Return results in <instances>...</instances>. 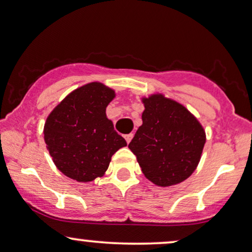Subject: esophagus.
Here are the masks:
<instances>
[{
    "label": "esophagus",
    "mask_w": 252,
    "mask_h": 252,
    "mask_svg": "<svg viewBox=\"0 0 252 252\" xmlns=\"http://www.w3.org/2000/svg\"><path fill=\"white\" fill-rule=\"evenodd\" d=\"M132 139H133V134H132V133H131V134H126V135H125V140L127 141V144H129Z\"/></svg>",
    "instance_id": "1"
}]
</instances>
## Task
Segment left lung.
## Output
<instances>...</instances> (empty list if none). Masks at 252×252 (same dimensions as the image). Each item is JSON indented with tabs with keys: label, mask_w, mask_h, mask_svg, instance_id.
<instances>
[{
	"label": "left lung",
	"mask_w": 252,
	"mask_h": 252,
	"mask_svg": "<svg viewBox=\"0 0 252 252\" xmlns=\"http://www.w3.org/2000/svg\"><path fill=\"white\" fill-rule=\"evenodd\" d=\"M142 125L128 147L142 173L161 187L186 180L196 168L206 134L196 118L179 102L155 94L144 99Z\"/></svg>",
	"instance_id": "1"
}]
</instances>
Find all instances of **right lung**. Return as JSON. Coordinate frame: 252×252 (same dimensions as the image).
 <instances>
[{"mask_svg": "<svg viewBox=\"0 0 252 252\" xmlns=\"http://www.w3.org/2000/svg\"><path fill=\"white\" fill-rule=\"evenodd\" d=\"M114 92L91 83L70 93L51 112L44 126V140L62 173L79 182L102 176L111 158L126 146L106 118Z\"/></svg>", "mask_w": 252, "mask_h": 252, "instance_id": "add662e5", "label": "right lung"}]
</instances>
